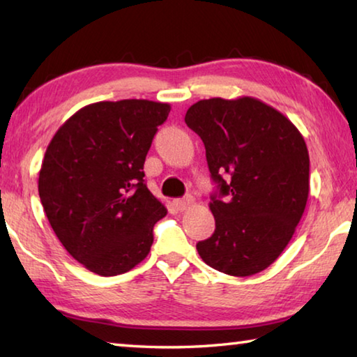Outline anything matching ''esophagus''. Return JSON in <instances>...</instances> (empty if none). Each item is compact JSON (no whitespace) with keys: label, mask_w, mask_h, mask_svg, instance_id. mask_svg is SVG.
Masks as SVG:
<instances>
[{"label":"esophagus","mask_w":357,"mask_h":357,"mask_svg":"<svg viewBox=\"0 0 357 357\" xmlns=\"http://www.w3.org/2000/svg\"><path fill=\"white\" fill-rule=\"evenodd\" d=\"M193 203V198L192 197H185V198H178V200H174V206L179 211H184L187 206H190Z\"/></svg>","instance_id":"1"}]
</instances>
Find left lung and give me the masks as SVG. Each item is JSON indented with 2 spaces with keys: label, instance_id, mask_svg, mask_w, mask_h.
<instances>
[{
  "label": "left lung",
  "instance_id": "obj_1",
  "mask_svg": "<svg viewBox=\"0 0 357 357\" xmlns=\"http://www.w3.org/2000/svg\"><path fill=\"white\" fill-rule=\"evenodd\" d=\"M185 124L206 149L215 219L197 250L223 274L261 273L293 238L309 197V151L287 116L253 98L198 100Z\"/></svg>",
  "mask_w": 357,
  "mask_h": 357
}]
</instances>
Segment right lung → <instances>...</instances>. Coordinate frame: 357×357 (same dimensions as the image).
Here are the masks:
<instances>
[{
    "mask_svg": "<svg viewBox=\"0 0 357 357\" xmlns=\"http://www.w3.org/2000/svg\"><path fill=\"white\" fill-rule=\"evenodd\" d=\"M170 105L144 99L96 102L58 129L39 172L53 231L84 268L124 274L153 245L167 208L144 183V159Z\"/></svg>",
    "mask_w": 357,
    "mask_h": 357,
    "instance_id": "right-lung-1",
    "label": "right lung"
}]
</instances>
